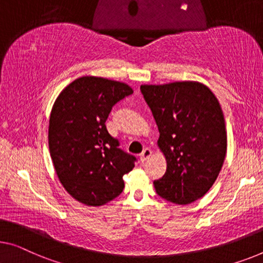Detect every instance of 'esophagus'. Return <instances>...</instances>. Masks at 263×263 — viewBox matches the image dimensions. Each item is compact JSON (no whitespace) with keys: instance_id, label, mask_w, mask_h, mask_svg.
Masks as SVG:
<instances>
[{"instance_id":"esophagus-1","label":"esophagus","mask_w":263,"mask_h":263,"mask_svg":"<svg viewBox=\"0 0 263 263\" xmlns=\"http://www.w3.org/2000/svg\"><path fill=\"white\" fill-rule=\"evenodd\" d=\"M151 155H152V151L150 150V148H148V147L144 148L142 154L139 155V159H140V162H145V160H147V159L150 158V157H151Z\"/></svg>"}]
</instances>
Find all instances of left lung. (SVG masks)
<instances>
[{
  "mask_svg": "<svg viewBox=\"0 0 263 263\" xmlns=\"http://www.w3.org/2000/svg\"><path fill=\"white\" fill-rule=\"evenodd\" d=\"M140 91L159 130L166 171L154 182L160 197L185 205L216 181L227 154L222 108L215 94L195 81L142 85Z\"/></svg>",
  "mask_w": 263,
  "mask_h": 263,
  "instance_id": "1",
  "label": "left lung"
}]
</instances>
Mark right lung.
<instances>
[{"instance_id": "1", "label": "right lung", "mask_w": 263, "mask_h": 263, "mask_svg": "<svg viewBox=\"0 0 263 263\" xmlns=\"http://www.w3.org/2000/svg\"><path fill=\"white\" fill-rule=\"evenodd\" d=\"M133 93L124 82L82 77L57 98L49 118L48 145L67 193L86 205L106 204L123 193V176L137 158L119 147L106 120L112 107Z\"/></svg>"}]
</instances>
